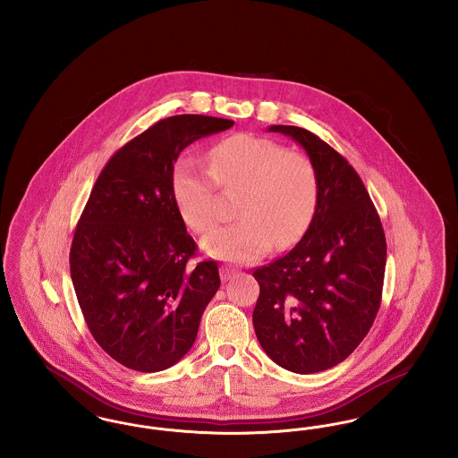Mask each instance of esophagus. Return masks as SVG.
I'll return each instance as SVG.
<instances>
[{
  "label": "esophagus",
  "mask_w": 458,
  "mask_h": 458,
  "mask_svg": "<svg viewBox=\"0 0 458 458\" xmlns=\"http://www.w3.org/2000/svg\"><path fill=\"white\" fill-rule=\"evenodd\" d=\"M219 275H221V280H223V282H228V280H232V276L237 275V269H235L233 266L225 264V266L219 267Z\"/></svg>",
  "instance_id": "esophagus-1"
}]
</instances>
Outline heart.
Listing matches in <instances>:
<instances>
[{
	"label": "heart",
	"instance_id": "b5f03b06",
	"mask_svg": "<svg viewBox=\"0 0 458 458\" xmlns=\"http://www.w3.org/2000/svg\"><path fill=\"white\" fill-rule=\"evenodd\" d=\"M216 185L226 192L240 191L239 221L215 228L202 239L204 250L225 261H256L273 243H295L309 228L319 200V180L310 159L254 135L221 140L209 151V168L189 154L176 159L174 206L194 232H206L216 219Z\"/></svg>",
	"mask_w": 458,
	"mask_h": 458
}]
</instances>
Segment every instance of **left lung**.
I'll list each match as a JSON object with an SVG mask.
<instances>
[{"mask_svg":"<svg viewBox=\"0 0 458 458\" xmlns=\"http://www.w3.org/2000/svg\"><path fill=\"white\" fill-rule=\"evenodd\" d=\"M302 146L319 180L316 215L284 258L254 271L252 314L262 350L284 369L312 374L345 360L381 304L386 240L349 161L312 131L271 125Z\"/></svg>","mask_w":458,"mask_h":458,"instance_id":"left-lung-1","label":"left lung"}]
</instances>
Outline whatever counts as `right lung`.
Masks as SVG:
<instances>
[{"mask_svg":"<svg viewBox=\"0 0 458 458\" xmlns=\"http://www.w3.org/2000/svg\"><path fill=\"white\" fill-rule=\"evenodd\" d=\"M233 123L204 114L159 120L113 154L89 196L70 275L94 340L129 369L176 364L218 292V262L189 264L196 242L174 206L172 170L187 146Z\"/></svg>","mask_w":458,"mask_h":458,"instance_id":"1","label":"right lung"}]
</instances>
